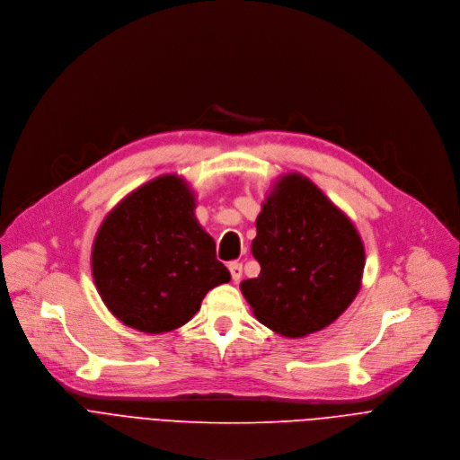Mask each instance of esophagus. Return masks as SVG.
<instances>
[{
    "label": "esophagus",
    "instance_id": "obj_1",
    "mask_svg": "<svg viewBox=\"0 0 460 460\" xmlns=\"http://www.w3.org/2000/svg\"><path fill=\"white\" fill-rule=\"evenodd\" d=\"M228 270H230V275H232V281H239L241 275H243V264L237 262V261H232L228 262Z\"/></svg>",
    "mask_w": 460,
    "mask_h": 460
}]
</instances>
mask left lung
Segmentation results:
<instances>
[{"instance_id": "obj_1", "label": "left lung", "mask_w": 460, "mask_h": 460, "mask_svg": "<svg viewBox=\"0 0 460 460\" xmlns=\"http://www.w3.org/2000/svg\"><path fill=\"white\" fill-rule=\"evenodd\" d=\"M255 226L252 253L261 273L239 285L255 319L288 339L339 319L364 273V243L353 221L310 177L287 172L266 190Z\"/></svg>"}]
</instances>
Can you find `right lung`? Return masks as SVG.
<instances>
[{"label":"right lung","mask_w":460,"mask_h":460,"mask_svg":"<svg viewBox=\"0 0 460 460\" xmlns=\"http://www.w3.org/2000/svg\"><path fill=\"white\" fill-rule=\"evenodd\" d=\"M196 207L190 182L163 173L105 216L92 243V278L123 324L143 333L172 332L199 312L212 288L230 281Z\"/></svg>","instance_id":"add662e5"}]
</instances>
